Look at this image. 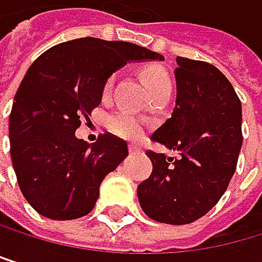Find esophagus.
<instances>
[{"label":"esophagus","mask_w":262,"mask_h":262,"mask_svg":"<svg viewBox=\"0 0 262 262\" xmlns=\"http://www.w3.org/2000/svg\"><path fill=\"white\" fill-rule=\"evenodd\" d=\"M128 150L132 154H137V152H140V147H138L137 143H128Z\"/></svg>","instance_id":"1"}]
</instances>
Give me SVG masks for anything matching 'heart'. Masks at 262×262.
Instances as JSON below:
<instances>
[{"label":"heart","instance_id":"heart-1","mask_svg":"<svg viewBox=\"0 0 262 262\" xmlns=\"http://www.w3.org/2000/svg\"><path fill=\"white\" fill-rule=\"evenodd\" d=\"M146 84H147V89H149V94H157V93H171V78L169 75L165 72L163 69H147L146 70ZM115 75H112L106 83H105V88L103 91L105 94H108L110 91L113 89V84H115ZM108 128L112 130V132L118 137H122V138H138L143 132V125L141 122L130 116L127 113H118V115H113L108 118Z\"/></svg>","mask_w":262,"mask_h":262}]
</instances>
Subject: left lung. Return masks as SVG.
Returning <instances> with one entry per match:
<instances>
[{
    "mask_svg": "<svg viewBox=\"0 0 262 262\" xmlns=\"http://www.w3.org/2000/svg\"><path fill=\"white\" fill-rule=\"evenodd\" d=\"M176 105L150 140L178 159L149 150L152 173L138 185L143 212L156 222L187 225L226 192L242 147V105L220 70L178 56Z\"/></svg>",
    "mask_w": 262,
    "mask_h": 262,
    "instance_id": "left-lung-1",
    "label": "left lung"
}]
</instances>
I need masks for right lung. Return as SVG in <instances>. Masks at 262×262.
<instances>
[{
  "mask_svg": "<svg viewBox=\"0 0 262 262\" xmlns=\"http://www.w3.org/2000/svg\"><path fill=\"white\" fill-rule=\"evenodd\" d=\"M163 59L137 43L81 37L48 48L29 66L14 97L9 141L18 187L40 215L74 220L94 209L102 181L128 149L110 134L88 144L75 130L102 102L113 72Z\"/></svg>",
  "mask_w": 262,
  "mask_h": 262,
  "instance_id": "right-lung-1",
  "label": "right lung"
}]
</instances>
